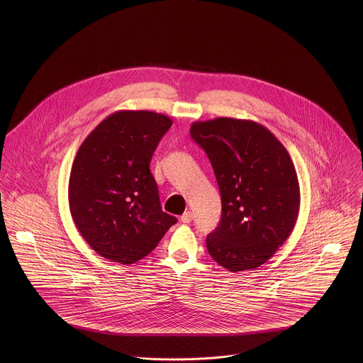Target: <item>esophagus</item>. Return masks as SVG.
<instances>
[{"label":"esophagus","mask_w":363,"mask_h":363,"mask_svg":"<svg viewBox=\"0 0 363 363\" xmlns=\"http://www.w3.org/2000/svg\"><path fill=\"white\" fill-rule=\"evenodd\" d=\"M191 219H193V212H191V211H186V212L180 216V220H182L183 223H190Z\"/></svg>","instance_id":"obj_1"}]
</instances>
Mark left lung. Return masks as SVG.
I'll return each instance as SVG.
<instances>
[{"label":"left lung","instance_id":"left-lung-1","mask_svg":"<svg viewBox=\"0 0 363 363\" xmlns=\"http://www.w3.org/2000/svg\"><path fill=\"white\" fill-rule=\"evenodd\" d=\"M191 138L206 151L222 201L209 256L230 272L262 265L292 233L301 207L295 164L286 148L252 120L196 121Z\"/></svg>","mask_w":363,"mask_h":363}]
</instances>
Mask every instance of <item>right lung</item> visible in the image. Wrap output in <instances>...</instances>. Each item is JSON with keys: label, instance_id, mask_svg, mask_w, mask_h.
<instances>
[{"label": "right lung", "instance_id": "right-lung-1", "mask_svg": "<svg viewBox=\"0 0 363 363\" xmlns=\"http://www.w3.org/2000/svg\"><path fill=\"white\" fill-rule=\"evenodd\" d=\"M170 117L118 110L81 144L69 173L72 220L99 256L134 264L148 256L177 219L162 211L150 163Z\"/></svg>", "mask_w": 363, "mask_h": 363}]
</instances>
